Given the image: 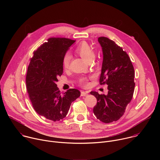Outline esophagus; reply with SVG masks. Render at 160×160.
Here are the masks:
<instances>
[{
    "label": "esophagus",
    "mask_w": 160,
    "mask_h": 160,
    "mask_svg": "<svg viewBox=\"0 0 160 160\" xmlns=\"http://www.w3.org/2000/svg\"><path fill=\"white\" fill-rule=\"evenodd\" d=\"M87 95H88L87 92H84V91H82V92H81V96H86Z\"/></svg>",
    "instance_id": "esophagus-1"
}]
</instances>
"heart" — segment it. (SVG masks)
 I'll list each match as a JSON object with an SVG mask.
<instances>
[{
	"mask_svg": "<svg viewBox=\"0 0 160 160\" xmlns=\"http://www.w3.org/2000/svg\"><path fill=\"white\" fill-rule=\"evenodd\" d=\"M76 52L88 62H90L94 58V52L92 48L90 46L88 43L85 42H83L78 45V46L76 48ZM70 60L71 55L69 53H66L62 59V65L65 69H67L69 67ZM87 79L83 78L81 79L80 83L83 86L85 87L87 85Z\"/></svg>",
	"mask_w": 160,
	"mask_h": 160,
	"instance_id": "b5f03b06",
	"label": "heart"
}]
</instances>
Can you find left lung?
<instances>
[{
	"label": "left lung",
	"mask_w": 160,
	"mask_h": 160,
	"mask_svg": "<svg viewBox=\"0 0 160 160\" xmlns=\"http://www.w3.org/2000/svg\"><path fill=\"white\" fill-rule=\"evenodd\" d=\"M102 47L103 61L99 83L108 85L107 95L95 91L90 94L97 99L94 115L102 122L109 123L119 120L131 101L134 92L135 72L131 60L125 51L107 37L98 38Z\"/></svg>",
	"instance_id": "8db88e82"
}]
</instances>
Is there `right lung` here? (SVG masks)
<instances>
[{
    "label": "right lung",
    "instance_id": "obj_1",
    "mask_svg": "<svg viewBox=\"0 0 160 160\" xmlns=\"http://www.w3.org/2000/svg\"><path fill=\"white\" fill-rule=\"evenodd\" d=\"M33 52L26 77L27 91L35 111L48 120L56 122L66 117L71 104L80 92L70 88L61 93L58 77L63 72L62 59L75 40L49 38Z\"/></svg>",
    "mask_w": 160,
    "mask_h": 160
}]
</instances>
